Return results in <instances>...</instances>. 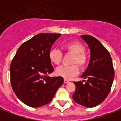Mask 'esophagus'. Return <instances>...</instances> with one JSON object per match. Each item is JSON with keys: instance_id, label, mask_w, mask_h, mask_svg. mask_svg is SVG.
<instances>
[{"instance_id": "obj_1", "label": "esophagus", "mask_w": 121, "mask_h": 121, "mask_svg": "<svg viewBox=\"0 0 121 121\" xmlns=\"http://www.w3.org/2000/svg\"><path fill=\"white\" fill-rule=\"evenodd\" d=\"M69 82V80H67V79H64V83H68Z\"/></svg>"}]
</instances>
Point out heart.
<instances>
[{
  "instance_id": "obj_1",
  "label": "heart",
  "mask_w": 121,
  "mask_h": 121,
  "mask_svg": "<svg viewBox=\"0 0 121 121\" xmlns=\"http://www.w3.org/2000/svg\"><path fill=\"white\" fill-rule=\"evenodd\" d=\"M64 49L67 52L73 54L72 58V64H78L80 67H84L87 63L88 57L85 53L84 46L78 42H71L64 45ZM63 55L61 51L57 48H53L49 52L50 61L56 65H58L62 60ZM79 69L78 65L73 64L71 65H61L56 70V73L58 76L69 79L78 74Z\"/></svg>"
}]
</instances>
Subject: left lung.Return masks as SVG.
<instances>
[{"label":"left lung","mask_w":121,"mask_h":121,"mask_svg":"<svg viewBox=\"0 0 121 121\" xmlns=\"http://www.w3.org/2000/svg\"><path fill=\"white\" fill-rule=\"evenodd\" d=\"M90 50V60L81 77L87 79L74 82L76 86L73 99L86 107H94L103 101L109 95L115 77L111 55L98 40L89 35H81Z\"/></svg>","instance_id":"obj_1"}]
</instances>
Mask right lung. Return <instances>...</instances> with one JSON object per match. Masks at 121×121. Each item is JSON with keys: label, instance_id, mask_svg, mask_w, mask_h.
<instances>
[{"label": "right lung", "instance_id": "add662e5", "mask_svg": "<svg viewBox=\"0 0 121 121\" xmlns=\"http://www.w3.org/2000/svg\"><path fill=\"white\" fill-rule=\"evenodd\" d=\"M61 34H39L18 49L10 67L12 89L26 105L49 103L64 83L62 77H49L54 69L49 58L52 46Z\"/></svg>", "mask_w": 121, "mask_h": 121}]
</instances>
